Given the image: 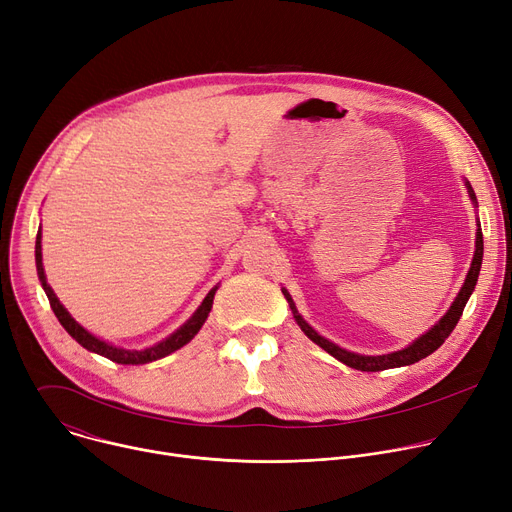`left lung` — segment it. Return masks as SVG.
I'll use <instances>...</instances> for the list:
<instances>
[{
  "mask_svg": "<svg viewBox=\"0 0 512 512\" xmlns=\"http://www.w3.org/2000/svg\"><path fill=\"white\" fill-rule=\"evenodd\" d=\"M465 188L469 192V199L471 203H474L478 207V201H476V192L474 188H471V184L465 180ZM482 258H484V240H482V229H480V221H478V229H476V252H474V258H471V266L467 270V277H465V283L463 287L459 289L455 301L451 303V307L447 309L445 316L432 326L430 330H426L422 336H418L412 344H408L406 348L402 350H396V352H389V355H377V357H371V355H359V352H350L346 348H340L338 344L330 342L328 338L320 336L316 330H313L305 320L301 313L297 311L295 307V301L291 299L289 291L283 289V295L285 299L289 301V307L293 311V318L297 322V326L303 330V334L311 340L316 342L318 346H322L328 355H332L334 359H338L340 363L357 369V371H385V369H396V367H406V365H414L418 363L420 359H426L428 355H432L445 340L447 336L453 332V328L457 326L461 313H463V307L469 299V295L474 293L476 289V283H478V274H480V268H482Z\"/></svg>",
  "mask_w": 512,
  "mask_h": 512,
  "instance_id": "1",
  "label": "left lung"
}]
</instances>
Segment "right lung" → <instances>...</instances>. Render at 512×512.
I'll return each instance as SVG.
<instances>
[{
	"label": "right lung",
	"mask_w": 512,
	"mask_h": 512,
	"mask_svg": "<svg viewBox=\"0 0 512 512\" xmlns=\"http://www.w3.org/2000/svg\"><path fill=\"white\" fill-rule=\"evenodd\" d=\"M41 240H43V233L41 229H38L36 233V246H34V258H36V272H38V281H41L47 297H49V303L55 311L57 320L61 322V326L67 330V334L75 340L80 342L86 350L90 352H96V355L100 357H106L110 359L112 363H119V365H145V363H151V361H157V359H164L168 355H172L174 350L182 348L184 344H188L196 334H199V330L203 328V324L207 322L209 318V311L213 307V299H215V291L219 285H215L207 297L203 299V303L199 305V309H196L192 316L176 330L172 332L168 338H164L162 342H157L149 348H143V350H129V348H123V346H114L98 336H94L92 332H88L84 326L77 324L71 313L63 307V303L57 299L55 291L51 289V285L47 283V274H45V268H43V246H41Z\"/></svg>",
	"instance_id": "right-lung-1"
}]
</instances>
